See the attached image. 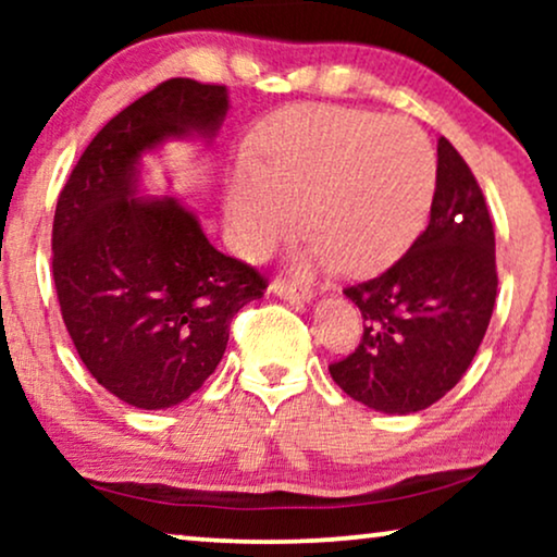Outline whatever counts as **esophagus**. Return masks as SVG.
<instances>
[{
    "instance_id": "esophagus-1",
    "label": "esophagus",
    "mask_w": 557,
    "mask_h": 557,
    "mask_svg": "<svg viewBox=\"0 0 557 557\" xmlns=\"http://www.w3.org/2000/svg\"><path fill=\"white\" fill-rule=\"evenodd\" d=\"M271 294H276V296H281V299H288V301H294V304H304V301L314 299V292H311V288L296 286V284H286L284 278L273 281Z\"/></svg>"
}]
</instances>
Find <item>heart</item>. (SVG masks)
<instances>
[{
	"mask_svg": "<svg viewBox=\"0 0 557 557\" xmlns=\"http://www.w3.org/2000/svg\"><path fill=\"white\" fill-rule=\"evenodd\" d=\"M438 162L408 119L347 106H301L273 121L258 164H243L225 200L243 256L261 258L304 225V263L370 273L406 253L429 218Z\"/></svg>",
	"mask_w": 557,
	"mask_h": 557,
	"instance_id": "heart-1",
	"label": "heart"
}]
</instances>
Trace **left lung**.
<instances>
[{
  "instance_id": "left-lung-1",
  "label": "left lung",
  "mask_w": 557,
  "mask_h": 557,
  "mask_svg": "<svg viewBox=\"0 0 557 557\" xmlns=\"http://www.w3.org/2000/svg\"><path fill=\"white\" fill-rule=\"evenodd\" d=\"M345 296L364 319L355 352L330 364L349 398L391 416L418 413L469 370L497 299L494 225L476 177L444 136L425 231Z\"/></svg>"
}]
</instances>
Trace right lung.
Wrapping results in <instances>:
<instances>
[{"label": "right lung", "instance_id": "obj_1", "mask_svg": "<svg viewBox=\"0 0 557 557\" xmlns=\"http://www.w3.org/2000/svg\"><path fill=\"white\" fill-rule=\"evenodd\" d=\"M227 88L170 78L116 113L58 197L52 278L90 375L134 408H172L223 360L231 322L265 278L220 253L174 197L139 195L141 157L166 139L212 141Z\"/></svg>", "mask_w": 557, "mask_h": 557}]
</instances>
